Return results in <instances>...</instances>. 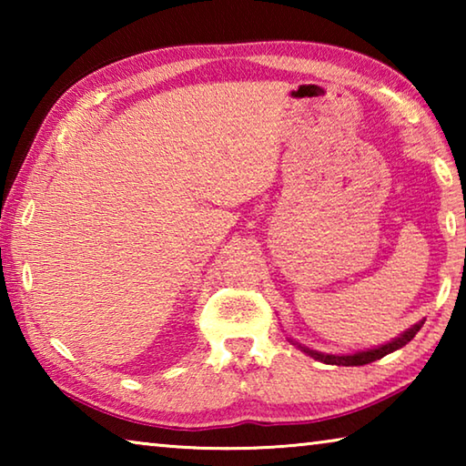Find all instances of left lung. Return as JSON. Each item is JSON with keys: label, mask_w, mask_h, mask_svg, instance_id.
Returning a JSON list of instances; mask_svg holds the SVG:
<instances>
[{"label": "left lung", "mask_w": 466, "mask_h": 466, "mask_svg": "<svg viewBox=\"0 0 466 466\" xmlns=\"http://www.w3.org/2000/svg\"><path fill=\"white\" fill-rule=\"evenodd\" d=\"M423 327V320L415 322L413 327H409L407 330H403L399 337H394L392 341L384 343V345H378V347H370V350H361V351H353V353H322L317 350H310V347H304L296 343L294 339H289L291 343L296 347H299L306 356H310L314 360L322 361V364H330V366H364V364H372V361L380 360L384 356H389V353L400 350V347H405L411 339L417 335V330Z\"/></svg>", "instance_id": "1"}]
</instances>
